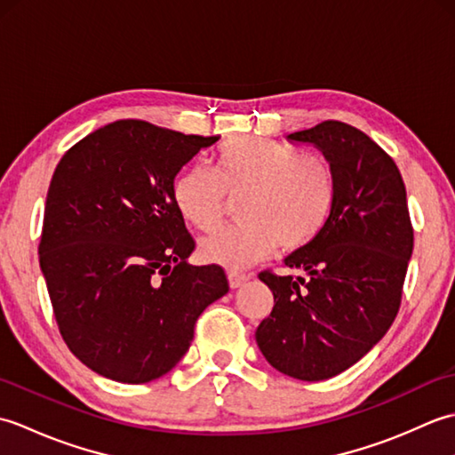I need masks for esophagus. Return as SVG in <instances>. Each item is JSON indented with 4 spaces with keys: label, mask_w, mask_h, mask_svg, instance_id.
<instances>
[{
    "label": "esophagus",
    "mask_w": 455,
    "mask_h": 455,
    "mask_svg": "<svg viewBox=\"0 0 455 455\" xmlns=\"http://www.w3.org/2000/svg\"><path fill=\"white\" fill-rule=\"evenodd\" d=\"M227 275H228V283L233 289L244 285L248 282V275L243 274V272H238V269H228Z\"/></svg>",
    "instance_id": "obj_1"
}]
</instances>
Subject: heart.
<instances>
[{
  "label": "heart",
  "instance_id": "obj_1",
  "mask_svg": "<svg viewBox=\"0 0 455 455\" xmlns=\"http://www.w3.org/2000/svg\"><path fill=\"white\" fill-rule=\"evenodd\" d=\"M235 227L201 243L209 262L244 267L274 254L305 248L323 233L338 199L331 160L266 137H235L220 144L212 172L191 164L172 183V199L183 220L203 233L215 230L225 201L243 196Z\"/></svg>",
  "mask_w": 455,
  "mask_h": 455
}]
</instances>
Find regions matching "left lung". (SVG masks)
Here are the masks:
<instances>
[{
	"label": "left lung",
	"mask_w": 455,
	"mask_h": 455,
	"mask_svg": "<svg viewBox=\"0 0 455 455\" xmlns=\"http://www.w3.org/2000/svg\"><path fill=\"white\" fill-rule=\"evenodd\" d=\"M331 160L338 199L311 244L285 258V275L259 279L274 308L256 342L277 371L323 381L360 362L399 313L414 230L397 164L365 132L340 121L289 134Z\"/></svg>",
	"instance_id": "8db88e82"
}]
</instances>
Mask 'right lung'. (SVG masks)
Listing matches in <instances>:
<instances>
[{"label":"right lung","instance_id":"1","mask_svg":"<svg viewBox=\"0 0 455 455\" xmlns=\"http://www.w3.org/2000/svg\"><path fill=\"white\" fill-rule=\"evenodd\" d=\"M217 140L123 119L58 162L38 259L58 331L95 373L158 379L189 350L199 315L228 291L220 266L188 264L196 240L172 199L183 164Z\"/></svg>","mask_w":455,"mask_h":455}]
</instances>
